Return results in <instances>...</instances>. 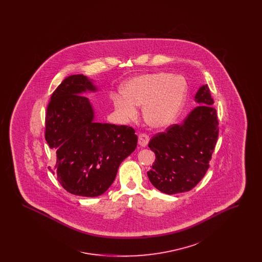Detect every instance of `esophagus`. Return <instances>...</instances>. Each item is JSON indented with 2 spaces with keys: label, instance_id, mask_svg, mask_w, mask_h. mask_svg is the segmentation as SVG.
Segmentation results:
<instances>
[{
  "label": "esophagus",
  "instance_id": "1",
  "mask_svg": "<svg viewBox=\"0 0 262 262\" xmlns=\"http://www.w3.org/2000/svg\"><path fill=\"white\" fill-rule=\"evenodd\" d=\"M148 141H149V137L145 134H140L138 136V144L141 146V147H145L147 144H148Z\"/></svg>",
  "mask_w": 262,
  "mask_h": 262
}]
</instances>
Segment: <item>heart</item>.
<instances>
[{
  "instance_id": "b5f03b06",
  "label": "heart",
  "mask_w": 262,
  "mask_h": 262,
  "mask_svg": "<svg viewBox=\"0 0 262 262\" xmlns=\"http://www.w3.org/2000/svg\"><path fill=\"white\" fill-rule=\"evenodd\" d=\"M187 91L182 76L158 73L133 79L124 89L123 96L114 97V106L125 121L137 117L136 106L143 105V118L147 125L163 128L171 125L181 110Z\"/></svg>"
}]
</instances>
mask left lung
Returning <instances> with one entry per match:
<instances>
[{
  "instance_id": "obj_1",
  "label": "left lung",
  "mask_w": 262,
  "mask_h": 262,
  "mask_svg": "<svg viewBox=\"0 0 262 262\" xmlns=\"http://www.w3.org/2000/svg\"><path fill=\"white\" fill-rule=\"evenodd\" d=\"M195 100L201 105L183 124L170 125L148 143L156 159L147 176L154 187L167 194L188 191L200 183L218 139L219 122L207 84L199 89Z\"/></svg>"
}]
</instances>
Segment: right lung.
I'll use <instances>...</instances> for the list:
<instances>
[{"label":"right lung","mask_w":262,"mask_h":262,"mask_svg":"<svg viewBox=\"0 0 262 262\" xmlns=\"http://www.w3.org/2000/svg\"><path fill=\"white\" fill-rule=\"evenodd\" d=\"M96 88L83 75L66 77L53 92L45 116V139L55 150V172L72 194L94 198L112 185L120 164L137 148L128 125L93 121L89 100L79 95Z\"/></svg>","instance_id":"right-lung-1"}]
</instances>
